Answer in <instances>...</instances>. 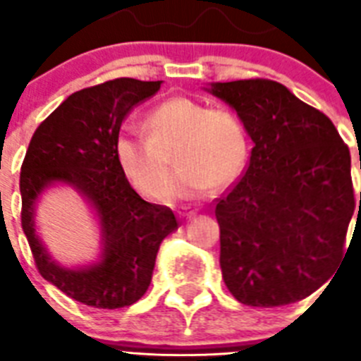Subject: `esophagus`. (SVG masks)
Returning a JSON list of instances; mask_svg holds the SVG:
<instances>
[{
    "label": "esophagus",
    "instance_id": "obj_1",
    "mask_svg": "<svg viewBox=\"0 0 361 361\" xmlns=\"http://www.w3.org/2000/svg\"><path fill=\"white\" fill-rule=\"evenodd\" d=\"M195 214H197V213H195V211H186V213H184L183 216H186V220H191V218H193Z\"/></svg>",
    "mask_w": 361,
    "mask_h": 361
}]
</instances>
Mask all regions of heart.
<instances>
[{
	"label": "heart",
	"instance_id": "obj_1",
	"mask_svg": "<svg viewBox=\"0 0 361 361\" xmlns=\"http://www.w3.org/2000/svg\"><path fill=\"white\" fill-rule=\"evenodd\" d=\"M145 128L147 134L120 132L114 143L121 171L145 197L161 190L168 200L200 197L236 180L247 164V130L229 109L171 98L148 112ZM171 151L179 168L167 185Z\"/></svg>",
	"mask_w": 361,
	"mask_h": 361
}]
</instances>
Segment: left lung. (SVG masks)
<instances>
[{
	"label": "left lung",
	"mask_w": 361,
	"mask_h": 361,
	"mask_svg": "<svg viewBox=\"0 0 361 361\" xmlns=\"http://www.w3.org/2000/svg\"><path fill=\"white\" fill-rule=\"evenodd\" d=\"M206 91L236 111L254 143L245 173L214 207L226 286L247 306L297 302L343 256L355 213L349 148L324 112L279 82H214Z\"/></svg>",
	"instance_id": "1"
}]
</instances>
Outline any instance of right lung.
Here are the masks:
<instances>
[{
	"instance_id": "obj_1",
	"label": "right lung",
	"mask_w": 361,
	"mask_h": 361,
	"mask_svg": "<svg viewBox=\"0 0 361 361\" xmlns=\"http://www.w3.org/2000/svg\"><path fill=\"white\" fill-rule=\"evenodd\" d=\"M163 82L116 78L66 98L37 127L21 166V226L37 270L61 292L92 308L116 310L137 302L150 286L161 241L178 227L173 211L135 193L114 154L128 112ZM80 192L101 226L99 261L64 267L47 254L35 231V206L51 185Z\"/></svg>"
}]
</instances>
